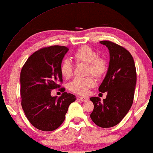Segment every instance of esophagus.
I'll return each mask as SVG.
<instances>
[{
  "label": "esophagus",
  "instance_id": "obj_1",
  "mask_svg": "<svg viewBox=\"0 0 153 153\" xmlns=\"http://www.w3.org/2000/svg\"><path fill=\"white\" fill-rule=\"evenodd\" d=\"M79 98L80 99V100L82 102H85L88 100V98L86 97V96H81V97H79Z\"/></svg>",
  "mask_w": 153,
  "mask_h": 153
}]
</instances>
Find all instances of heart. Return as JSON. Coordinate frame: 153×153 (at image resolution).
Listing matches in <instances>:
<instances>
[{
  "mask_svg": "<svg viewBox=\"0 0 153 153\" xmlns=\"http://www.w3.org/2000/svg\"><path fill=\"white\" fill-rule=\"evenodd\" d=\"M76 63L87 64L86 74H92L96 78H100L107 71V64L104 58L98 57V53L91 47L82 46L74 55ZM74 65L68 59H65L60 65V73L64 78L68 79L73 76ZM95 85V81L91 76L84 78H76L69 84V89L77 94H86Z\"/></svg>",
  "mask_w": 153,
  "mask_h": 153,
  "instance_id": "b5f03b06",
  "label": "heart"
}]
</instances>
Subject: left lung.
I'll return each mask as SVG.
<instances>
[{
    "label": "left lung",
    "instance_id": "1",
    "mask_svg": "<svg viewBox=\"0 0 153 153\" xmlns=\"http://www.w3.org/2000/svg\"><path fill=\"white\" fill-rule=\"evenodd\" d=\"M109 52V67L98 90L107 92L105 99L98 97L90 100L94 107L90 117L100 128L117 126L132 107L137 82V72L132 55L123 47L109 41H101Z\"/></svg>",
    "mask_w": 153,
    "mask_h": 153
}]
</instances>
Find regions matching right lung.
<instances>
[{
    "label": "right lung",
    "mask_w": 153,
    "mask_h": 153,
    "mask_svg": "<svg viewBox=\"0 0 153 153\" xmlns=\"http://www.w3.org/2000/svg\"><path fill=\"white\" fill-rule=\"evenodd\" d=\"M68 51L61 46L42 48L28 57L21 69V106L30 123L40 130L51 132L59 128L71 103L76 100L67 92L59 98L51 94L60 87L58 82H62L60 65Z\"/></svg>",
    "instance_id": "right-lung-1"
}]
</instances>
